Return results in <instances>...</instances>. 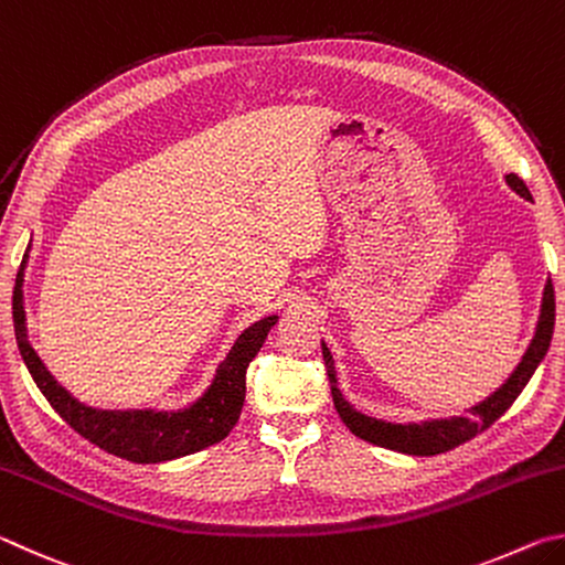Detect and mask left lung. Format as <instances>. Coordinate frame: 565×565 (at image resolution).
Wrapping results in <instances>:
<instances>
[{"instance_id":"left-lung-1","label":"left lung","mask_w":565,"mask_h":565,"mask_svg":"<svg viewBox=\"0 0 565 565\" xmlns=\"http://www.w3.org/2000/svg\"><path fill=\"white\" fill-rule=\"evenodd\" d=\"M505 181H509V186L515 191V194L531 202L533 196L529 186L523 184L521 177L505 174ZM553 323H556V294H553V284L548 279L546 289H543L541 317H539V327H535V333H533V341L531 347L525 349L521 363L515 366L509 381H505L501 388H495L489 398L468 411V416L434 418V420H424V424H388V420L359 414V411L341 396V391L337 386L339 381H337V369H333L331 351L327 349V343H321L333 406H337L339 416L343 424H347L349 431L363 438V441L381 448H391V451H398V454H408V456L446 454L451 451V448L471 441L473 436L486 431L493 420H499L505 411L511 408L513 401L519 398L525 384L531 381L533 371L539 369V363L543 361V356H546V351L551 347V337H553Z\"/></svg>"}]
</instances>
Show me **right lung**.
Listing matches in <instances>:
<instances>
[{"mask_svg":"<svg viewBox=\"0 0 565 565\" xmlns=\"http://www.w3.org/2000/svg\"><path fill=\"white\" fill-rule=\"evenodd\" d=\"M24 264L26 254L19 266L14 296H12V319L14 337L22 359L30 369L34 384L40 386L44 398L52 408L70 424L76 434L87 438L94 446L107 454L127 458L134 463H161L171 458H181L202 451L206 446L224 441L228 431L236 426L246 396V369L252 359L264 347L266 333L271 331L276 317H266L248 327L228 351V356L218 363L216 376L206 394L181 411H99L84 406L70 391L60 386L46 371L42 359L36 356L30 339H26L24 319Z\"/></svg>","mask_w":565,"mask_h":565,"instance_id":"obj_1","label":"right lung"}]
</instances>
